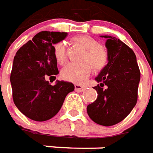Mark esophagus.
<instances>
[{
	"label": "esophagus",
	"instance_id": "1",
	"mask_svg": "<svg viewBox=\"0 0 153 153\" xmlns=\"http://www.w3.org/2000/svg\"><path fill=\"white\" fill-rule=\"evenodd\" d=\"M74 88H75V90L78 92H82L84 91V89L86 88V87L85 86H84V85H81V84H74Z\"/></svg>",
	"mask_w": 153,
	"mask_h": 153
}]
</instances>
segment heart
<instances>
[{
    "label": "heart",
    "mask_w": 153,
    "mask_h": 153,
    "mask_svg": "<svg viewBox=\"0 0 153 153\" xmlns=\"http://www.w3.org/2000/svg\"><path fill=\"white\" fill-rule=\"evenodd\" d=\"M74 42L79 44L87 50L84 54V63L69 64L62 69L61 75L64 79L79 84L86 79L92 70H102L108 63V52L99 42L89 36H78L72 39ZM54 55L55 60L59 65H64L67 59L65 44L59 42L54 46Z\"/></svg>",
    "instance_id": "b5f03b06"
}]
</instances>
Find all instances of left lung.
Listing matches in <instances>:
<instances>
[{
  "label": "left lung",
  "instance_id": "1",
  "mask_svg": "<svg viewBox=\"0 0 153 153\" xmlns=\"http://www.w3.org/2000/svg\"><path fill=\"white\" fill-rule=\"evenodd\" d=\"M102 37L107 39L108 63L95 78L98 97L87 112L94 123L108 127L123 121L136 105L140 70L131 48L113 36Z\"/></svg>",
  "mask_w": 153,
  "mask_h": 153
}]
</instances>
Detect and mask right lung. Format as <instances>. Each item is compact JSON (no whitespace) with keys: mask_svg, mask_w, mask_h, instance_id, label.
I'll use <instances>...</instances> for the list:
<instances>
[{"mask_svg":"<svg viewBox=\"0 0 153 153\" xmlns=\"http://www.w3.org/2000/svg\"><path fill=\"white\" fill-rule=\"evenodd\" d=\"M66 36V32H39L14 57L10 78L14 103L34 121H46L55 116L66 95L74 89L72 83L57 81L51 85L46 80L47 75L51 79L59 74L54 45Z\"/></svg>","mask_w":153,"mask_h":153,"instance_id":"1","label":"right lung"}]
</instances>
